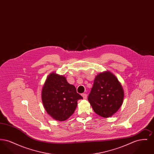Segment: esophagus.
<instances>
[{
	"label": "esophagus",
	"mask_w": 154,
	"mask_h": 154,
	"mask_svg": "<svg viewBox=\"0 0 154 154\" xmlns=\"http://www.w3.org/2000/svg\"><path fill=\"white\" fill-rule=\"evenodd\" d=\"M81 95L83 97V98H84V99H86L87 97V95L86 94H81Z\"/></svg>",
	"instance_id": "34e87169"
}]
</instances>
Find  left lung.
Here are the masks:
<instances>
[{
    "label": "left lung",
    "mask_w": 154,
    "mask_h": 154,
    "mask_svg": "<svg viewBox=\"0 0 154 154\" xmlns=\"http://www.w3.org/2000/svg\"><path fill=\"white\" fill-rule=\"evenodd\" d=\"M124 97L123 88L117 77L106 72L96 77L88 100L97 114L107 118L121 107Z\"/></svg>",
    "instance_id": "obj_1"
}]
</instances>
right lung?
<instances>
[{
	"mask_svg": "<svg viewBox=\"0 0 154 154\" xmlns=\"http://www.w3.org/2000/svg\"><path fill=\"white\" fill-rule=\"evenodd\" d=\"M83 97L63 75L52 73L45 82L42 92L44 109L57 121H65L74 112L77 101Z\"/></svg>",
	"mask_w": 154,
	"mask_h": 154,
	"instance_id": "obj_1",
	"label": "right lung"
}]
</instances>
